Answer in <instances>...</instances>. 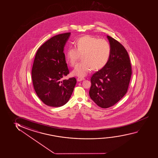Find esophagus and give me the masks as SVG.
Wrapping results in <instances>:
<instances>
[{"label": "esophagus", "mask_w": 158, "mask_h": 158, "mask_svg": "<svg viewBox=\"0 0 158 158\" xmlns=\"http://www.w3.org/2000/svg\"><path fill=\"white\" fill-rule=\"evenodd\" d=\"M85 80V78H81V77H78V78H77V81H78V82L82 81H83V80Z\"/></svg>", "instance_id": "obj_1"}]
</instances>
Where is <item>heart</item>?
Returning <instances> with one entry per match:
<instances>
[{
    "instance_id": "heart-1",
    "label": "heart",
    "mask_w": 158,
    "mask_h": 158,
    "mask_svg": "<svg viewBox=\"0 0 158 158\" xmlns=\"http://www.w3.org/2000/svg\"><path fill=\"white\" fill-rule=\"evenodd\" d=\"M75 48L69 47L65 53L68 64L73 67L81 56L82 61L72 71L73 75L83 78L93 68L95 70L101 69L109 60L111 46L105 39H100L94 36L85 35L78 39Z\"/></svg>"
}]
</instances>
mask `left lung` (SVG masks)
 Listing matches in <instances>:
<instances>
[{"label":"left lung","mask_w":158,"mask_h":158,"mask_svg":"<svg viewBox=\"0 0 158 158\" xmlns=\"http://www.w3.org/2000/svg\"><path fill=\"white\" fill-rule=\"evenodd\" d=\"M111 55L106 64L91 77L89 96L98 106L108 108L126 94L132 75L128 53L118 41L107 36Z\"/></svg>","instance_id":"8db88e82"}]
</instances>
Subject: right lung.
Here are the masks:
<instances>
[{
  "label": "right lung",
  "instance_id": "obj_1",
  "mask_svg": "<svg viewBox=\"0 0 158 158\" xmlns=\"http://www.w3.org/2000/svg\"><path fill=\"white\" fill-rule=\"evenodd\" d=\"M65 33L44 42L36 53L32 78L36 95L46 105L60 107L67 103L76 84L75 77L63 80L69 73L64 47L70 35Z\"/></svg>",
  "mask_w": 158,
  "mask_h": 158
}]
</instances>
